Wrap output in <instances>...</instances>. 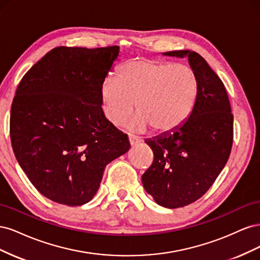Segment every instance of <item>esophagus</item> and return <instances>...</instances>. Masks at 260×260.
Wrapping results in <instances>:
<instances>
[{
  "label": "esophagus",
  "mask_w": 260,
  "mask_h": 260,
  "mask_svg": "<svg viewBox=\"0 0 260 260\" xmlns=\"http://www.w3.org/2000/svg\"><path fill=\"white\" fill-rule=\"evenodd\" d=\"M139 142H141V139L137 136H133V135H129V143L131 145H136Z\"/></svg>",
  "instance_id": "1"
}]
</instances>
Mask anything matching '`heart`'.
Masks as SVG:
<instances>
[{"instance_id":"heart-1","label":"heart","mask_w":260,"mask_h":260,"mask_svg":"<svg viewBox=\"0 0 260 260\" xmlns=\"http://www.w3.org/2000/svg\"><path fill=\"white\" fill-rule=\"evenodd\" d=\"M100 92L102 112L112 124L121 125L137 103V129L169 135L190 117L198 82L186 65L133 58L118 67V77L107 76Z\"/></svg>"}]
</instances>
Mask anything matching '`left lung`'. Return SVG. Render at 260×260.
<instances>
[{"label":"left lung","mask_w":260,"mask_h":260,"mask_svg":"<svg viewBox=\"0 0 260 260\" xmlns=\"http://www.w3.org/2000/svg\"><path fill=\"white\" fill-rule=\"evenodd\" d=\"M164 55L187 57L198 82L188 119L175 132L146 139L154 161L142 176L145 191L167 208H179L201 199L229 159L233 115L222 81L200 54L188 50Z\"/></svg>","instance_id":"obj_1"}]
</instances>
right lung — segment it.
<instances>
[{
	"mask_svg": "<svg viewBox=\"0 0 260 260\" xmlns=\"http://www.w3.org/2000/svg\"><path fill=\"white\" fill-rule=\"evenodd\" d=\"M119 46H58L23 76L11 109L19 166L45 198L80 206L96 194L107 165L130 148L102 112L101 85Z\"/></svg>",
	"mask_w": 260,
	"mask_h": 260,
	"instance_id": "right-lung-1",
	"label": "right lung"
}]
</instances>
